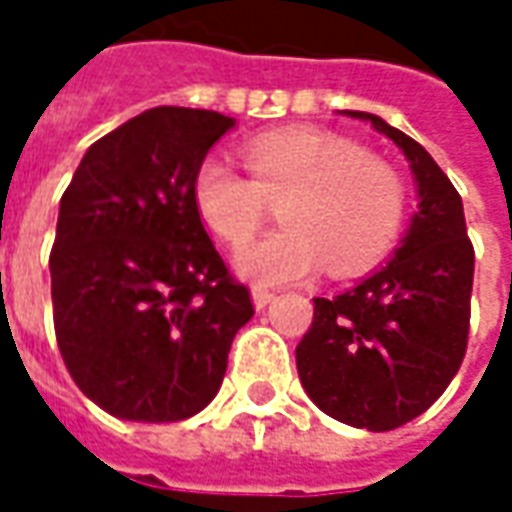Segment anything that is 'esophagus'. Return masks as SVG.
<instances>
[{
    "instance_id": "esophagus-1",
    "label": "esophagus",
    "mask_w": 512,
    "mask_h": 512,
    "mask_svg": "<svg viewBox=\"0 0 512 512\" xmlns=\"http://www.w3.org/2000/svg\"><path fill=\"white\" fill-rule=\"evenodd\" d=\"M252 301H255L257 310H266L268 304L274 301V290H266V288H252Z\"/></svg>"
}]
</instances>
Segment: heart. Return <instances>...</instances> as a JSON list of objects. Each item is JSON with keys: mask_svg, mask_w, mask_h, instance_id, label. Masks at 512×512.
Instances as JSON below:
<instances>
[{"mask_svg": "<svg viewBox=\"0 0 512 512\" xmlns=\"http://www.w3.org/2000/svg\"><path fill=\"white\" fill-rule=\"evenodd\" d=\"M244 167L219 153L202 158L194 175V205L230 246L263 227L268 202H279L282 230L244 246L235 268L255 282H293L326 263L348 277L376 263L406 219V180L389 161L370 156L343 136L288 128L255 136Z\"/></svg>", "mask_w": 512, "mask_h": 512, "instance_id": "heart-1", "label": "heart"}]
</instances>
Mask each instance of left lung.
Wrapping results in <instances>:
<instances>
[{
  "instance_id": "obj_1",
  "label": "left lung",
  "mask_w": 512,
  "mask_h": 512,
  "mask_svg": "<svg viewBox=\"0 0 512 512\" xmlns=\"http://www.w3.org/2000/svg\"><path fill=\"white\" fill-rule=\"evenodd\" d=\"M345 115L367 120L403 150L417 180L419 211L381 271L340 296L312 299V326L296 345V367L323 414L381 433L428 411L461 367L474 246L461 194L428 150L381 117Z\"/></svg>"
}]
</instances>
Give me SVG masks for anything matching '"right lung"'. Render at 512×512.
Returning <instances> with one entry per match:
<instances>
[{
	"label": "right lung",
	"instance_id": "add662e5",
	"mask_svg": "<svg viewBox=\"0 0 512 512\" xmlns=\"http://www.w3.org/2000/svg\"><path fill=\"white\" fill-rule=\"evenodd\" d=\"M233 126L211 109H147L101 136L62 194L49 255L54 332L76 386L112 417H194L255 315L191 191Z\"/></svg>",
	"mask_w": 512,
	"mask_h": 512
}]
</instances>
